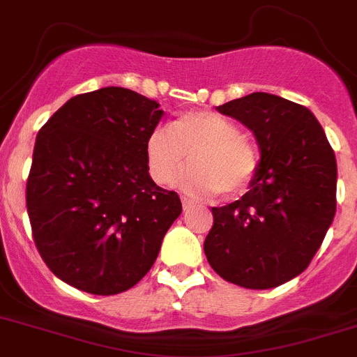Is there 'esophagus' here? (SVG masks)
I'll use <instances>...</instances> for the list:
<instances>
[{
    "label": "esophagus",
    "instance_id": "esophagus-1",
    "mask_svg": "<svg viewBox=\"0 0 357 357\" xmlns=\"http://www.w3.org/2000/svg\"><path fill=\"white\" fill-rule=\"evenodd\" d=\"M192 206H195V202H192V199H189V198H185V196H182V208L188 212V210H191Z\"/></svg>",
    "mask_w": 357,
    "mask_h": 357
}]
</instances>
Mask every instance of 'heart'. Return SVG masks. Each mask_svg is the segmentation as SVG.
Listing matches in <instances>:
<instances>
[{
  "mask_svg": "<svg viewBox=\"0 0 357 357\" xmlns=\"http://www.w3.org/2000/svg\"><path fill=\"white\" fill-rule=\"evenodd\" d=\"M145 159L152 181L169 185L188 159L191 168L182 184L195 192L236 198L252 185L259 169V152L233 119L212 110L182 112L159 126L145 142Z\"/></svg>",
  "mask_w": 357,
  "mask_h": 357,
  "instance_id": "obj_1",
  "label": "heart"
}]
</instances>
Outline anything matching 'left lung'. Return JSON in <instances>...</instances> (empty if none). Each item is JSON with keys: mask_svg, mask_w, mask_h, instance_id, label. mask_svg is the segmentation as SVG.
Returning a JSON list of instances; mask_svg holds the SVG:
<instances>
[{"mask_svg": "<svg viewBox=\"0 0 357 357\" xmlns=\"http://www.w3.org/2000/svg\"><path fill=\"white\" fill-rule=\"evenodd\" d=\"M245 124L261 151L250 191L213 206L203 249L227 282L270 289L298 277L321 247L337 210V159L303 105L252 93L217 107Z\"/></svg>", "mask_w": 357, "mask_h": 357, "instance_id": "left-lung-1", "label": "left lung"}]
</instances>
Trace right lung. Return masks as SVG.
I'll use <instances>...</instances> for the list:
<instances>
[{"label":"right lung","mask_w":357,"mask_h":357,"mask_svg":"<svg viewBox=\"0 0 357 357\" xmlns=\"http://www.w3.org/2000/svg\"><path fill=\"white\" fill-rule=\"evenodd\" d=\"M165 112L124 87L68 100L38 131L26 185L36 249L63 282L117 294L145 277L182 203L149 175Z\"/></svg>","instance_id":"right-lung-1"}]
</instances>
